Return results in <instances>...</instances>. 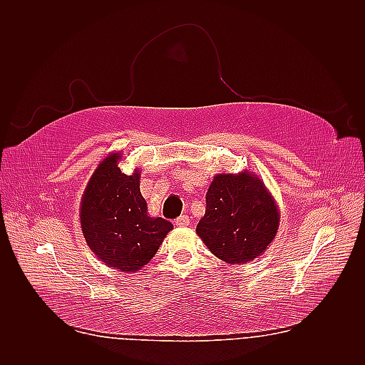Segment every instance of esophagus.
<instances>
[{
	"mask_svg": "<svg viewBox=\"0 0 365 365\" xmlns=\"http://www.w3.org/2000/svg\"><path fill=\"white\" fill-rule=\"evenodd\" d=\"M189 224H190V219H189V216H185V215L180 216L178 219L175 220V225L176 227H187Z\"/></svg>",
	"mask_w": 365,
	"mask_h": 365,
	"instance_id": "1",
	"label": "esophagus"
}]
</instances>
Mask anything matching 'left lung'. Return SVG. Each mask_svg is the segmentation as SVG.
Instances as JSON below:
<instances>
[{
	"label": "left lung",
	"mask_w": 365,
	"mask_h": 365,
	"mask_svg": "<svg viewBox=\"0 0 365 365\" xmlns=\"http://www.w3.org/2000/svg\"><path fill=\"white\" fill-rule=\"evenodd\" d=\"M205 204L196 233L216 257L230 264L257 259L277 235L280 210L252 172L215 175Z\"/></svg>",
	"instance_id": "1"
}]
</instances>
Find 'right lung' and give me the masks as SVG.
Segmentation results:
<instances>
[{
    "mask_svg": "<svg viewBox=\"0 0 365 365\" xmlns=\"http://www.w3.org/2000/svg\"><path fill=\"white\" fill-rule=\"evenodd\" d=\"M121 155L109 153L91 175L81 201V227L98 260L109 268L137 272L155 256L173 225L148 215L140 192L141 172H121Z\"/></svg>",
    "mask_w": 365,
    "mask_h": 365,
    "instance_id": "add662e5",
    "label": "right lung"
}]
</instances>
